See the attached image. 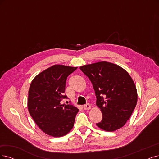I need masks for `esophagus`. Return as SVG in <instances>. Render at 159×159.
I'll return each mask as SVG.
<instances>
[{"label": "esophagus", "instance_id": "34e87169", "mask_svg": "<svg viewBox=\"0 0 159 159\" xmlns=\"http://www.w3.org/2000/svg\"><path fill=\"white\" fill-rule=\"evenodd\" d=\"M84 109H85V110H89V109H91V105L90 104V103H86V105H84Z\"/></svg>", "mask_w": 159, "mask_h": 159}]
</instances>
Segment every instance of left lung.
I'll use <instances>...</instances> for the list:
<instances>
[{"label": "left lung", "instance_id": "left-lung-1", "mask_svg": "<svg viewBox=\"0 0 159 159\" xmlns=\"http://www.w3.org/2000/svg\"><path fill=\"white\" fill-rule=\"evenodd\" d=\"M80 69L90 79L96 105L102 113V120L97 126L107 132L122 128L138 101L136 87L130 75L118 65L107 61L85 65Z\"/></svg>", "mask_w": 159, "mask_h": 159}]
</instances>
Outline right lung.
Segmentation results:
<instances>
[{"instance_id":"1","label":"right lung","mask_w":159,"mask_h":159,"mask_svg":"<svg viewBox=\"0 0 159 159\" xmlns=\"http://www.w3.org/2000/svg\"><path fill=\"white\" fill-rule=\"evenodd\" d=\"M77 67L54 65L38 74L29 89L27 107L30 115L45 134L61 137L74 126L79 109L72 105H61L67 76Z\"/></svg>"}]
</instances>
